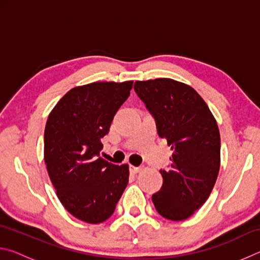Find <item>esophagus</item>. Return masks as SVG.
Returning a JSON list of instances; mask_svg holds the SVG:
<instances>
[{"mask_svg":"<svg viewBox=\"0 0 260 260\" xmlns=\"http://www.w3.org/2000/svg\"><path fill=\"white\" fill-rule=\"evenodd\" d=\"M141 170H142V167H138V166H133V165H131V166H129V171H131V173H133V174L139 173Z\"/></svg>","mask_w":260,"mask_h":260,"instance_id":"obj_1","label":"esophagus"}]
</instances>
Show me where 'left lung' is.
Instances as JSON below:
<instances>
[{
    "label": "left lung",
    "mask_w": 260,
    "mask_h": 260,
    "mask_svg": "<svg viewBox=\"0 0 260 260\" xmlns=\"http://www.w3.org/2000/svg\"><path fill=\"white\" fill-rule=\"evenodd\" d=\"M135 93L155 118L159 138L173 151L152 202L161 217L180 221L209 199L220 169V133L200 94L169 78L135 81Z\"/></svg>",
    "instance_id": "8db88e82"
}]
</instances>
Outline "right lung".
Segmentation results:
<instances>
[{
  "label": "right lung",
  "mask_w": 260,
  "mask_h": 260,
  "mask_svg": "<svg viewBox=\"0 0 260 260\" xmlns=\"http://www.w3.org/2000/svg\"><path fill=\"white\" fill-rule=\"evenodd\" d=\"M133 81L93 82L69 90L48 117L45 162L60 203L73 217L100 223L114 212L128 183V165L101 157V139L128 99Z\"/></svg>",
  "instance_id": "obj_1"
}]
</instances>
